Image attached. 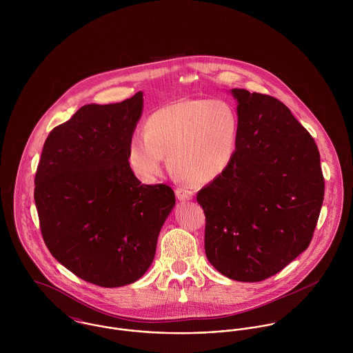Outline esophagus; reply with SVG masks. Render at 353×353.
<instances>
[{"label":"esophagus","instance_id":"34e87169","mask_svg":"<svg viewBox=\"0 0 353 353\" xmlns=\"http://www.w3.org/2000/svg\"><path fill=\"white\" fill-rule=\"evenodd\" d=\"M175 194L178 197V200H181V201H188V200L193 199V193L189 189H185V188H178L175 190Z\"/></svg>","mask_w":353,"mask_h":353}]
</instances>
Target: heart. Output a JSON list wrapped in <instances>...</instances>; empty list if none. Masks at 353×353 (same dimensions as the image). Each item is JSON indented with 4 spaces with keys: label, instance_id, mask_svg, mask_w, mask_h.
<instances>
[{
    "label": "heart",
    "instance_id": "heart-1",
    "mask_svg": "<svg viewBox=\"0 0 353 353\" xmlns=\"http://www.w3.org/2000/svg\"><path fill=\"white\" fill-rule=\"evenodd\" d=\"M239 137V119L224 101L183 99L153 111L144 133L132 134L128 164L145 183L154 182L170 159L185 179L213 182L231 167Z\"/></svg>",
    "mask_w": 353,
    "mask_h": 353
}]
</instances>
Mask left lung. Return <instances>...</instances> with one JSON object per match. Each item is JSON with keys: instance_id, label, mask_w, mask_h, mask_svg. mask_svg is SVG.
<instances>
[{"instance_id": "1", "label": "left lung", "mask_w": 353, "mask_h": 353, "mask_svg": "<svg viewBox=\"0 0 353 353\" xmlns=\"http://www.w3.org/2000/svg\"><path fill=\"white\" fill-rule=\"evenodd\" d=\"M239 137L227 172L197 194L205 254L228 279L262 281L310 245L325 194L318 147L276 98L231 90Z\"/></svg>"}]
</instances>
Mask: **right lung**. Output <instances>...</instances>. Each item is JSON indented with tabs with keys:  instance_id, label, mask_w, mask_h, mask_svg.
<instances>
[{
	"instance_id": "1",
	"label": "right lung",
	"mask_w": 353,
	"mask_h": 353,
	"mask_svg": "<svg viewBox=\"0 0 353 353\" xmlns=\"http://www.w3.org/2000/svg\"><path fill=\"white\" fill-rule=\"evenodd\" d=\"M143 105V92L83 105L51 130L35 175L34 199L51 255L104 288L144 276L175 206L170 186L143 185L128 164Z\"/></svg>"
}]
</instances>
